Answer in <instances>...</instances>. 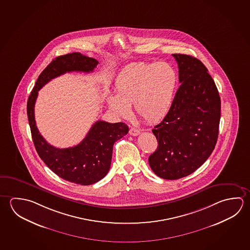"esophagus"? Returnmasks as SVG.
Listing matches in <instances>:
<instances>
[{
	"label": "esophagus",
	"instance_id": "obj_1",
	"mask_svg": "<svg viewBox=\"0 0 250 250\" xmlns=\"http://www.w3.org/2000/svg\"><path fill=\"white\" fill-rule=\"evenodd\" d=\"M129 133L131 136H138L140 134V132L138 129H136L134 127H131V129L129 130Z\"/></svg>",
	"mask_w": 250,
	"mask_h": 250
}]
</instances>
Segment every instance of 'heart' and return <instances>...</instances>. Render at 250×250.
I'll return each mask as SVG.
<instances>
[{"label": "heart", "instance_id": "obj_1", "mask_svg": "<svg viewBox=\"0 0 250 250\" xmlns=\"http://www.w3.org/2000/svg\"><path fill=\"white\" fill-rule=\"evenodd\" d=\"M176 85V72L166 62L134 63L119 73L115 82L117 95H108L107 103L119 118H128L133 105L136 115L156 123L170 110Z\"/></svg>", "mask_w": 250, "mask_h": 250}]
</instances>
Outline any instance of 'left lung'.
Returning <instances> with one entry per match:
<instances>
[{
    "label": "left lung",
    "mask_w": 250,
    "mask_h": 250,
    "mask_svg": "<svg viewBox=\"0 0 250 250\" xmlns=\"http://www.w3.org/2000/svg\"><path fill=\"white\" fill-rule=\"evenodd\" d=\"M172 55L181 85L168 113L152 130L158 146L148 158L154 174L167 180L190 175L209 158L218 140L221 109L206 66L190 55Z\"/></svg>",
    "instance_id": "left-lung-1"
}]
</instances>
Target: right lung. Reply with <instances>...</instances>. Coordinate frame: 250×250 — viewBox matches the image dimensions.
<instances>
[{
    "label": "right lung",
    "mask_w": 250,
    "mask_h": 250,
    "mask_svg": "<svg viewBox=\"0 0 250 250\" xmlns=\"http://www.w3.org/2000/svg\"><path fill=\"white\" fill-rule=\"evenodd\" d=\"M97 64L96 59L80 53L55 58L40 74L27 102L31 137L41 160L62 179L81 185L95 184L107 175L113 145L126 135L129 128L122 122L110 124L98 120L80 144L68 148H57L47 143L38 130L34 107L39 90L51 80L66 72H93Z\"/></svg>",
    "instance_id": "obj_1"
}]
</instances>
